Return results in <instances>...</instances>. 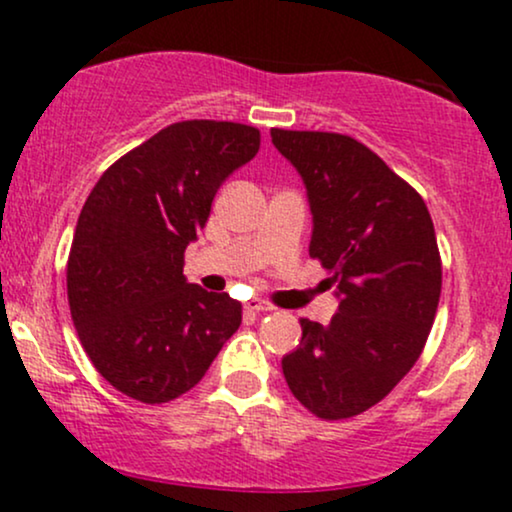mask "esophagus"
<instances>
[{
    "mask_svg": "<svg viewBox=\"0 0 512 512\" xmlns=\"http://www.w3.org/2000/svg\"><path fill=\"white\" fill-rule=\"evenodd\" d=\"M245 310H248V313H269V310H274V308L269 303L260 301V298H252V301L245 303Z\"/></svg>",
    "mask_w": 512,
    "mask_h": 512,
    "instance_id": "esophagus-1",
    "label": "esophagus"
}]
</instances>
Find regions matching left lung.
Masks as SVG:
<instances>
[{
  "instance_id": "obj_1",
  "label": "left lung",
  "mask_w": 512,
  "mask_h": 512,
  "mask_svg": "<svg viewBox=\"0 0 512 512\" xmlns=\"http://www.w3.org/2000/svg\"><path fill=\"white\" fill-rule=\"evenodd\" d=\"M272 144L303 178L310 257L339 298L330 325L303 317L281 368L305 409L349 419L390 395L424 351L443 281L436 231L419 192L356 139L274 127Z\"/></svg>"
}]
</instances>
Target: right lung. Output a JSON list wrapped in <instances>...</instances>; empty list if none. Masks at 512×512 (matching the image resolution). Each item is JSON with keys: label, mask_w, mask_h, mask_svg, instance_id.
I'll return each instance as SVG.
<instances>
[{"label": "right lung", "mask_w": 512, "mask_h": 512, "mask_svg": "<svg viewBox=\"0 0 512 512\" xmlns=\"http://www.w3.org/2000/svg\"><path fill=\"white\" fill-rule=\"evenodd\" d=\"M257 151L255 127L175 122L88 195L67 262L69 310L91 363L122 395L144 404L185 395L240 327V303L187 284L182 267L223 180Z\"/></svg>", "instance_id": "1"}]
</instances>
